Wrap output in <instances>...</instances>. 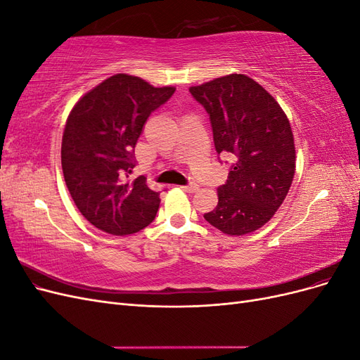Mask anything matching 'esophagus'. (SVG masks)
I'll list each match as a JSON object with an SVG mask.
<instances>
[{"label": "esophagus", "mask_w": 360, "mask_h": 360, "mask_svg": "<svg viewBox=\"0 0 360 360\" xmlns=\"http://www.w3.org/2000/svg\"><path fill=\"white\" fill-rule=\"evenodd\" d=\"M181 189L189 192V193H193V192H197L200 188H198L197 183H191V184H186V186H181Z\"/></svg>", "instance_id": "34e87169"}]
</instances>
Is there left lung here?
<instances>
[{"instance_id":"8db88e82","label":"left lung","mask_w":360,"mask_h":360,"mask_svg":"<svg viewBox=\"0 0 360 360\" xmlns=\"http://www.w3.org/2000/svg\"><path fill=\"white\" fill-rule=\"evenodd\" d=\"M210 115L217 155L236 159L204 219L228 236L267 224L284 202L296 171V147L284 110L257 81L231 73L189 89Z\"/></svg>"}]
</instances>
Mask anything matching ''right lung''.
Wrapping results in <instances>:
<instances>
[{
    "instance_id": "obj_1",
    "label": "right lung",
    "mask_w": 360,
    "mask_h": 360,
    "mask_svg": "<svg viewBox=\"0 0 360 360\" xmlns=\"http://www.w3.org/2000/svg\"><path fill=\"white\" fill-rule=\"evenodd\" d=\"M174 91V86H153L138 76L117 73L72 108L61 143L64 180L81 214L99 230L127 236L153 222L159 192L144 177H127L148 115Z\"/></svg>"
}]
</instances>
